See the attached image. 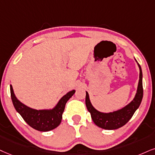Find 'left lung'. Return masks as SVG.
<instances>
[{"instance_id":"obj_1","label":"left lung","mask_w":155,"mask_h":155,"mask_svg":"<svg viewBox=\"0 0 155 155\" xmlns=\"http://www.w3.org/2000/svg\"><path fill=\"white\" fill-rule=\"evenodd\" d=\"M139 81L137 87V91L134 98L130 104L124 107L121 109L116 110V111L110 113H102L97 110L92 106L89 99V95L86 92L85 96V105L91 113V118L93 122L98 127L102 128L108 130L117 129L118 128L123 127L127 123L132 117L134 112L140 106L143 98V85H142V72L139 64Z\"/></svg>"}]
</instances>
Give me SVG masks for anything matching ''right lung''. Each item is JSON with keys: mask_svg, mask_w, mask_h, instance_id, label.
Wrapping results in <instances>:
<instances>
[{"mask_svg": "<svg viewBox=\"0 0 155 155\" xmlns=\"http://www.w3.org/2000/svg\"><path fill=\"white\" fill-rule=\"evenodd\" d=\"M11 96L14 108L30 127L40 131H48L58 127L62 118L65 104L75 91H70L60 99L51 110H36L25 106L15 96L12 85H10Z\"/></svg>", "mask_w": 155, "mask_h": 155, "instance_id": "right-lung-1", "label": "right lung"}]
</instances>
